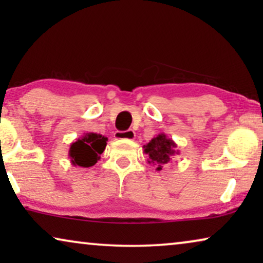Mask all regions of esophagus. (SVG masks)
<instances>
[{
	"mask_svg": "<svg viewBox=\"0 0 263 263\" xmlns=\"http://www.w3.org/2000/svg\"><path fill=\"white\" fill-rule=\"evenodd\" d=\"M114 138L116 140H134L135 139V132L129 129L125 132H116L115 133Z\"/></svg>",
	"mask_w": 263,
	"mask_h": 263,
	"instance_id": "obj_1",
	"label": "esophagus"
}]
</instances>
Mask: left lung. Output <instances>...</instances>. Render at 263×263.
Masks as SVG:
<instances>
[{"label": "left lung", "instance_id": "8db88e82", "mask_svg": "<svg viewBox=\"0 0 263 263\" xmlns=\"http://www.w3.org/2000/svg\"><path fill=\"white\" fill-rule=\"evenodd\" d=\"M143 152L148 156L147 163L156 165L157 171H160L164 165L171 163L175 156H178L177 143L167 138L166 134L160 133L151 140L148 143L143 145Z\"/></svg>", "mask_w": 263, "mask_h": 263}]
</instances>
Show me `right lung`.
I'll use <instances>...</instances> for the list:
<instances>
[{
    "instance_id": "add662e5",
    "label": "right lung",
    "mask_w": 263,
    "mask_h": 263,
    "mask_svg": "<svg viewBox=\"0 0 263 263\" xmlns=\"http://www.w3.org/2000/svg\"><path fill=\"white\" fill-rule=\"evenodd\" d=\"M107 138L97 133H85L81 138L71 142L68 157L74 166L91 167L100 159L106 147Z\"/></svg>"
}]
</instances>
